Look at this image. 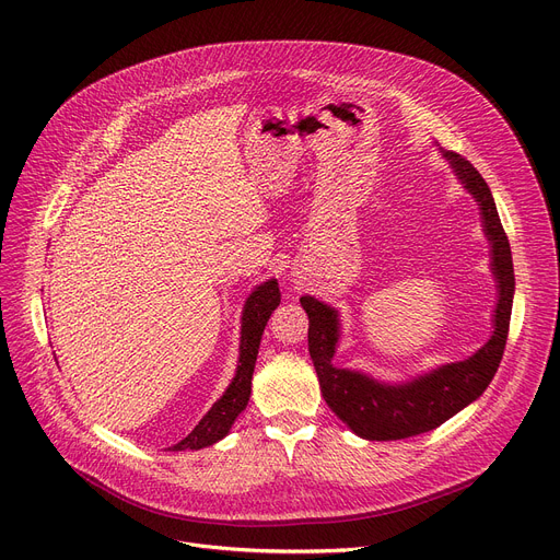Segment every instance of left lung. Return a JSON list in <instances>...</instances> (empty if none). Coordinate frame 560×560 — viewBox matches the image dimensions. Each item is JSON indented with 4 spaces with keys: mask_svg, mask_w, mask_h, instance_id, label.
Segmentation results:
<instances>
[{
    "mask_svg": "<svg viewBox=\"0 0 560 560\" xmlns=\"http://www.w3.org/2000/svg\"><path fill=\"white\" fill-rule=\"evenodd\" d=\"M445 159L452 163L463 188L479 201L483 231L492 245L490 265L499 288L494 331L477 354L440 365L408 384H378L361 372L340 370L331 363L338 342L336 308L308 295L300 300L308 315V351L322 397L351 431L365 440H401L447 422L460 408L483 395L504 357L515 292L511 245L492 192L477 167L454 152H445Z\"/></svg>",
    "mask_w": 560,
    "mask_h": 560,
    "instance_id": "obj_1",
    "label": "left lung"
}]
</instances>
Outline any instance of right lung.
Returning <instances> with one entry per match:
<instances>
[{
  "label": "right lung",
  "mask_w": 560,
  "mask_h": 560,
  "mask_svg": "<svg viewBox=\"0 0 560 560\" xmlns=\"http://www.w3.org/2000/svg\"><path fill=\"white\" fill-rule=\"evenodd\" d=\"M281 302V292L277 279H270L260 283L252 295L245 302L243 311V336H241V359H238V370H235V376L231 381V386L226 393L213 404V408L206 413L199 424L182 440V443L172 445V452H184V450H201L209 447L218 440H222L231 424L238 418L252 395V374L258 357V345L265 325L272 315V311Z\"/></svg>",
  "instance_id": "right-lung-1"
}]
</instances>
